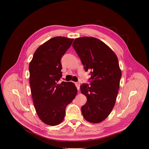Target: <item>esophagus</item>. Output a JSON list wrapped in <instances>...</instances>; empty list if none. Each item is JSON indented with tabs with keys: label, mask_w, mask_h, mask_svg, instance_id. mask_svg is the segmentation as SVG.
Instances as JSON below:
<instances>
[{
	"label": "esophagus",
	"mask_w": 149,
	"mask_h": 149,
	"mask_svg": "<svg viewBox=\"0 0 149 149\" xmlns=\"http://www.w3.org/2000/svg\"><path fill=\"white\" fill-rule=\"evenodd\" d=\"M75 86L77 87V90H79V88H80V84H79V82H75Z\"/></svg>",
	"instance_id": "obj_1"
}]
</instances>
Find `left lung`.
<instances>
[{"mask_svg":"<svg viewBox=\"0 0 149 149\" xmlns=\"http://www.w3.org/2000/svg\"><path fill=\"white\" fill-rule=\"evenodd\" d=\"M72 47L86 71H90V84L80 87L87 98L81 107L84 118L98 123L107 118L116 103L121 71L115 53L101 40L84 36L76 38Z\"/></svg>","mask_w":149,"mask_h":149,"instance_id":"1","label":"left lung"}]
</instances>
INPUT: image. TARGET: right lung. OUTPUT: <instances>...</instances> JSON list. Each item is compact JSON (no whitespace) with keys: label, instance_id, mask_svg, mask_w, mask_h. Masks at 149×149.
Segmentation results:
<instances>
[{"label":"right lung","instance_id":"obj_1","mask_svg":"<svg viewBox=\"0 0 149 149\" xmlns=\"http://www.w3.org/2000/svg\"><path fill=\"white\" fill-rule=\"evenodd\" d=\"M73 40L63 36L50 39L36 50L29 63V82L35 110L48 125H56L63 121L67 105L77 93L74 83H58L62 76L61 59Z\"/></svg>","mask_w":149,"mask_h":149}]
</instances>
